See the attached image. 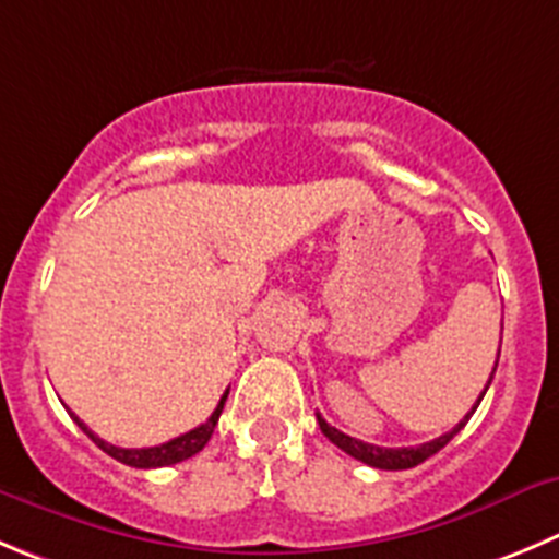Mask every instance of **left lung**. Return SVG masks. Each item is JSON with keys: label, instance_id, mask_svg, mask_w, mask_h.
I'll return each instance as SVG.
<instances>
[{"label": "left lung", "instance_id": "left-lung-1", "mask_svg": "<svg viewBox=\"0 0 559 559\" xmlns=\"http://www.w3.org/2000/svg\"><path fill=\"white\" fill-rule=\"evenodd\" d=\"M499 364V358H497ZM497 364H493V372H497ZM493 378V374H491ZM488 385H491V380H488ZM488 385H485V391H488ZM485 391L479 394V400L485 397ZM479 400L474 403V408L468 411L466 416H463L461 421H457L455 427H452L450 432H444V436L432 438V441H427V444H419V447H397V450H391V447H374V444H367V441H358V438L353 436H344L342 430H336V427L328 425L325 419H322L320 414H317V421H320V430L325 432L328 441H333V444L338 447L342 452H347L350 457H356V461L367 463V466H374V468H389V472H400V468H414L419 466V463H425L427 457L436 455L438 450H444L447 444H450L452 438L457 436V432L463 430V425L468 421V416L477 411Z\"/></svg>", "mask_w": 559, "mask_h": 559}]
</instances>
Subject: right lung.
Returning a JSON list of instances; mask_svg holds the SVG:
<instances>
[{
	"label": "right lung",
	"instance_id": "right-lung-1",
	"mask_svg": "<svg viewBox=\"0 0 559 559\" xmlns=\"http://www.w3.org/2000/svg\"><path fill=\"white\" fill-rule=\"evenodd\" d=\"M226 397H228V389H226V394L221 397V403H217V408L212 411V416H209L203 425H198L195 430L185 432V436H179V438H170V441H165V444H159V447H143V450H123V447L107 444L104 438H98L96 432L87 430V425L80 419V416H74V414L71 416H74L76 425L82 427V432H87V438H93V444H96L98 450L107 452L109 457H115V461H121V463H127V466H134V468H159V466H174V463L187 461V457L198 455V452L206 447V441L212 438V432H215L217 419H221Z\"/></svg>",
	"mask_w": 559,
	"mask_h": 559
}]
</instances>
